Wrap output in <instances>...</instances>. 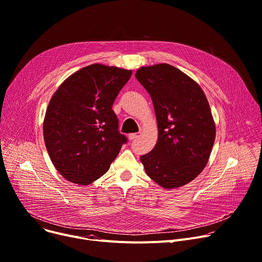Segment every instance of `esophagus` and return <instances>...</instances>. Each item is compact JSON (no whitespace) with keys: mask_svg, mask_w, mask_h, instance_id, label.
<instances>
[{"mask_svg":"<svg viewBox=\"0 0 262 262\" xmlns=\"http://www.w3.org/2000/svg\"><path fill=\"white\" fill-rule=\"evenodd\" d=\"M141 136V133H136V134H129L128 135V139L129 140H135L137 138H139Z\"/></svg>","mask_w":262,"mask_h":262,"instance_id":"1","label":"esophagus"}]
</instances>
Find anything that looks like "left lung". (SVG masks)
<instances>
[{
  "mask_svg": "<svg viewBox=\"0 0 262 262\" xmlns=\"http://www.w3.org/2000/svg\"><path fill=\"white\" fill-rule=\"evenodd\" d=\"M135 76L150 94L158 123L157 144L140 160L162 188H180L202 172L211 154L215 123L208 100L196 81L170 64L142 66Z\"/></svg>",
  "mask_w": 262,
  "mask_h": 262,
  "instance_id": "8db88e82",
  "label": "left lung"
}]
</instances>
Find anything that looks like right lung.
Here are the masks:
<instances>
[{
  "label": "right lung",
  "mask_w": 262,
  "mask_h": 262,
  "mask_svg": "<svg viewBox=\"0 0 262 262\" xmlns=\"http://www.w3.org/2000/svg\"><path fill=\"white\" fill-rule=\"evenodd\" d=\"M133 71L92 64L69 76L47 107L43 138L50 159L68 181L87 185L101 177L126 138L112 110Z\"/></svg>",
  "instance_id": "1"
}]
</instances>
